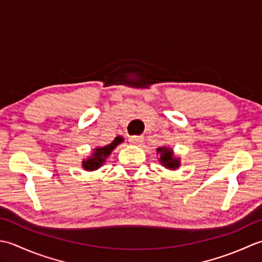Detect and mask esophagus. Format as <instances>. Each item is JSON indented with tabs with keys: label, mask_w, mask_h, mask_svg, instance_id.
<instances>
[{
	"label": "esophagus",
	"mask_w": 262,
	"mask_h": 262,
	"mask_svg": "<svg viewBox=\"0 0 262 262\" xmlns=\"http://www.w3.org/2000/svg\"><path fill=\"white\" fill-rule=\"evenodd\" d=\"M143 140L142 136H133L129 138V142L132 143V145H140Z\"/></svg>",
	"instance_id": "1"
}]
</instances>
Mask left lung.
<instances>
[{"label":"left lung","instance_id":"left-lung-1","mask_svg":"<svg viewBox=\"0 0 262 262\" xmlns=\"http://www.w3.org/2000/svg\"><path fill=\"white\" fill-rule=\"evenodd\" d=\"M158 152H161V163L164 165L165 167L174 169L178 168L180 165V161L173 157V152L170 151V149L168 148H158L157 149Z\"/></svg>","mask_w":262,"mask_h":262}]
</instances>
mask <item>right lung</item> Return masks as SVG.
I'll list each match as a JSON object with an SVG mask.
<instances>
[{"label": "right lung", "instance_id": "1", "mask_svg": "<svg viewBox=\"0 0 262 262\" xmlns=\"http://www.w3.org/2000/svg\"><path fill=\"white\" fill-rule=\"evenodd\" d=\"M122 141H123V139L121 137H116L110 145L97 148L95 150L93 157L88 158L87 161H84L82 163V167L87 170L97 169L98 167H100V165H103V163L105 162V158L108 157V155L112 152V150H113V149Z\"/></svg>", "mask_w": 262, "mask_h": 262}]
</instances>
